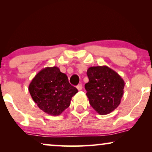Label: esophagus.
<instances>
[{"mask_svg":"<svg viewBox=\"0 0 152 152\" xmlns=\"http://www.w3.org/2000/svg\"><path fill=\"white\" fill-rule=\"evenodd\" d=\"M77 88L78 89V91H81L82 89V84H78L77 86Z\"/></svg>","mask_w":152,"mask_h":152,"instance_id":"34e87169","label":"esophagus"}]
</instances>
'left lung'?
Segmentation results:
<instances>
[{
    "label": "left lung",
    "mask_w": 152,
    "mask_h": 152,
    "mask_svg": "<svg viewBox=\"0 0 152 152\" xmlns=\"http://www.w3.org/2000/svg\"><path fill=\"white\" fill-rule=\"evenodd\" d=\"M88 82L85 84L89 103L99 115L113 111L123 96L124 82L107 66H92L87 70Z\"/></svg>",
    "instance_id": "8db88e82"
}]
</instances>
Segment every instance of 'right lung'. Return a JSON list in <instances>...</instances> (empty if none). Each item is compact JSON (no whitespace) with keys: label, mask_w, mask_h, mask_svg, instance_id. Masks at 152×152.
Returning <instances> with one entry per match:
<instances>
[{"label":"right lung","mask_w":152,"mask_h":152,"mask_svg":"<svg viewBox=\"0 0 152 152\" xmlns=\"http://www.w3.org/2000/svg\"><path fill=\"white\" fill-rule=\"evenodd\" d=\"M28 90L39 109L51 115H60L78 92L57 66L41 70L29 84Z\"/></svg>","instance_id":"right-lung-1"}]
</instances>
